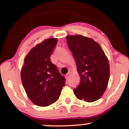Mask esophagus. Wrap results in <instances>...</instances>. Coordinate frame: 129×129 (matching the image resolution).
<instances>
[{"label": "esophagus", "instance_id": "1", "mask_svg": "<svg viewBox=\"0 0 129 129\" xmlns=\"http://www.w3.org/2000/svg\"><path fill=\"white\" fill-rule=\"evenodd\" d=\"M70 74H71V72H69L66 75V79H68V78H69V75H70Z\"/></svg>", "mask_w": 129, "mask_h": 129}]
</instances>
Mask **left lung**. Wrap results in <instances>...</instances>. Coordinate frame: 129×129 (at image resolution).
Segmentation results:
<instances>
[{
    "label": "left lung",
    "mask_w": 129,
    "mask_h": 129,
    "mask_svg": "<svg viewBox=\"0 0 129 129\" xmlns=\"http://www.w3.org/2000/svg\"><path fill=\"white\" fill-rule=\"evenodd\" d=\"M66 41L72 52L80 82L74 89L78 99L93 102L101 98L109 79V64L99 44L81 35L68 36Z\"/></svg>",
    "instance_id": "obj_1"
}]
</instances>
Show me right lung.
<instances>
[{
	"mask_svg": "<svg viewBox=\"0 0 129 129\" xmlns=\"http://www.w3.org/2000/svg\"><path fill=\"white\" fill-rule=\"evenodd\" d=\"M57 39L44 40L30 51L21 73L27 94L36 105L47 106L59 98L66 79L51 61Z\"/></svg>",
	"mask_w": 129,
	"mask_h": 129,
	"instance_id": "add662e5",
	"label": "right lung"
}]
</instances>
